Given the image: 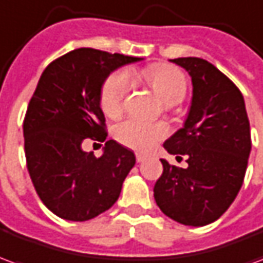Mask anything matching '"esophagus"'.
I'll list each match as a JSON object with an SVG mask.
<instances>
[{
  "label": "esophagus",
  "mask_w": 263,
  "mask_h": 263,
  "mask_svg": "<svg viewBox=\"0 0 263 263\" xmlns=\"http://www.w3.org/2000/svg\"><path fill=\"white\" fill-rule=\"evenodd\" d=\"M148 156L146 155H143V154H137V162H143V160L146 159Z\"/></svg>",
  "instance_id": "obj_1"
}]
</instances>
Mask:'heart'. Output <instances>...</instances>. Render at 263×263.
<instances>
[{"mask_svg": "<svg viewBox=\"0 0 263 263\" xmlns=\"http://www.w3.org/2000/svg\"><path fill=\"white\" fill-rule=\"evenodd\" d=\"M142 77L158 97L166 104L182 101L187 91V80L182 70L171 65H154L142 71ZM129 91V77L124 71L109 76L104 83L100 96V104L104 114L117 117L124 108L126 94ZM167 134L166 126L148 121L131 118L117 126V139L122 145L135 151H149L155 143Z\"/></svg>", "mask_w": 263, "mask_h": 263, "instance_id": "heart-1", "label": "heart"}]
</instances>
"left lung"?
Returning <instances> with one entry per match:
<instances>
[{
    "label": "left lung",
    "instance_id": "1",
    "mask_svg": "<svg viewBox=\"0 0 263 263\" xmlns=\"http://www.w3.org/2000/svg\"><path fill=\"white\" fill-rule=\"evenodd\" d=\"M187 70L193 97L184 125L163 146L184 155L187 167L160 159L163 173L154 187L162 213L180 224L203 227L218 220L242 186L251 152L245 101L238 87L200 58L171 60Z\"/></svg>",
    "mask_w": 263,
    "mask_h": 263
}]
</instances>
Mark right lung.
Instances as JSON below:
<instances>
[{
    "label": "right lung",
    "instance_id": "add662e5",
    "mask_svg": "<svg viewBox=\"0 0 263 263\" xmlns=\"http://www.w3.org/2000/svg\"><path fill=\"white\" fill-rule=\"evenodd\" d=\"M141 60L80 48L43 70L24 120L26 166L37 196L63 220H91L120 197L135 165L134 152L109 139L96 158L81 145L86 139H107L100 107L105 79L121 66Z\"/></svg>",
    "mask_w": 263,
    "mask_h": 263
}]
</instances>
